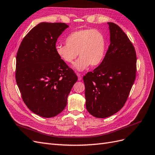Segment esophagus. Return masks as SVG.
Masks as SVG:
<instances>
[{
    "label": "esophagus",
    "instance_id": "1",
    "mask_svg": "<svg viewBox=\"0 0 155 155\" xmlns=\"http://www.w3.org/2000/svg\"><path fill=\"white\" fill-rule=\"evenodd\" d=\"M77 75L78 76V81H81V79H82L81 74H79V73H77Z\"/></svg>",
    "mask_w": 155,
    "mask_h": 155
}]
</instances>
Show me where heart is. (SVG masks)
<instances>
[{"label": "heart", "instance_id": "heart-1", "mask_svg": "<svg viewBox=\"0 0 155 155\" xmlns=\"http://www.w3.org/2000/svg\"><path fill=\"white\" fill-rule=\"evenodd\" d=\"M66 45L55 47L57 55L64 62L73 64L78 55L74 68L82 71L89 67L96 66L102 61L106 51V39L100 31L88 28L79 29L70 33L65 39Z\"/></svg>", "mask_w": 155, "mask_h": 155}]
</instances>
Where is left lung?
Masks as SVG:
<instances>
[{"instance_id": "obj_1", "label": "left lung", "mask_w": 155, "mask_h": 155, "mask_svg": "<svg viewBox=\"0 0 155 155\" xmlns=\"http://www.w3.org/2000/svg\"><path fill=\"white\" fill-rule=\"evenodd\" d=\"M110 44L102 62L84 76L86 109L93 116L105 118L120 110L136 78L134 47L122 29L108 23Z\"/></svg>"}]
</instances>
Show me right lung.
I'll use <instances>...</instances> for the list:
<instances>
[{
    "label": "right lung",
    "mask_w": 155,
    "mask_h": 155,
    "mask_svg": "<svg viewBox=\"0 0 155 155\" xmlns=\"http://www.w3.org/2000/svg\"><path fill=\"white\" fill-rule=\"evenodd\" d=\"M69 27L61 23H41L22 41L16 56L15 78L24 103L43 117H52L65 108L78 77L57 55V39Z\"/></svg>",
    "instance_id": "1"
}]
</instances>
